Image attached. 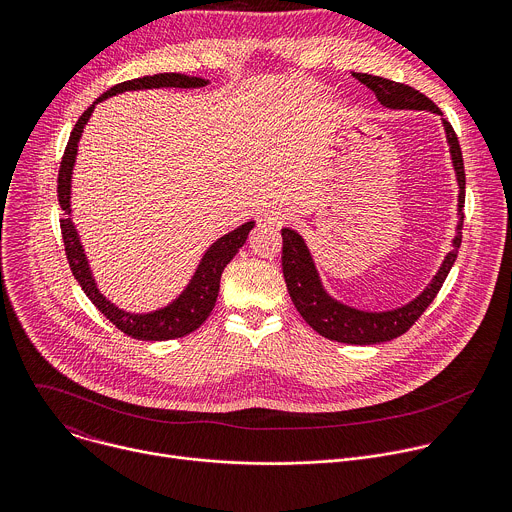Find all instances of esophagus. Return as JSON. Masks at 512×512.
I'll return each instance as SVG.
<instances>
[{
  "label": "esophagus",
  "mask_w": 512,
  "mask_h": 512,
  "mask_svg": "<svg viewBox=\"0 0 512 512\" xmlns=\"http://www.w3.org/2000/svg\"><path fill=\"white\" fill-rule=\"evenodd\" d=\"M263 218L273 227H283V225H287L291 221V212L281 208V206H269V208H265Z\"/></svg>",
  "instance_id": "esophagus-1"
}]
</instances>
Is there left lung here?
Masks as SVG:
<instances>
[{
    "mask_svg": "<svg viewBox=\"0 0 512 512\" xmlns=\"http://www.w3.org/2000/svg\"><path fill=\"white\" fill-rule=\"evenodd\" d=\"M352 77L362 85H367L377 95L379 103L389 109H417V111H431V113L442 115L440 107L409 85L395 83L383 77L362 75V72H354ZM442 121H444V129L450 145L452 164L456 170V180L460 186V194H458L460 218L456 227V237L452 241V251L446 255L442 267L437 269L433 279L427 283V287L413 302L389 312H362L334 300L320 281L318 269L314 265V259L310 255L306 241L296 231L281 229V237H283L281 269H283L289 298L302 314V318L324 338L344 342V344H360V346L393 340L405 334L419 320V316L427 310V306L437 296V291H440V287L444 285L458 257V249L462 245L466 174H464V160H462V150H460L456 131L446 119Z\"/></svg>",
    "mask_w": 512,
    "mask_h": 512,
    "instance_id": "1",
    "label": "left lung"
}]
</instances>
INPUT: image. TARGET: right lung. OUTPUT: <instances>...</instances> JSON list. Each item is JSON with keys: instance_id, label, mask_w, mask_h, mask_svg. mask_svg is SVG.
Returning a JSON list of instances; mask_svg holds the SVG:
<instances>
[{"instance_id": "right-lung-1", "label": "right lung", "mask_w": 512, "mask_h": 512, "mask_svg": "<svg viewBox=\"0 0 512 512\" xmlns=\"http://www.w3.org/2000/svg\"><path fill=\"white\" fill-rule=\"evenodd\" d=\"M206 85H208V81L200 79V77H188V75H180V72H160V75H154V77H141V79L125 81V83L111 87L79 117L75 129H72V133L68 137L66 150H64L62 162H60L58 204L66 214L64 218H60V231H62V241H64V251H66L70 271L81 283L89 300L97 306V310L109 322H113L115 328H119L123 334L137 338V340H172V338H182V336L194 332L196 328H200L216 304L218 287H221V275H223L225 267L245 245L255 223L249 221V223L241 225L239 229L223 235L216 243H212L208 247V251L202 255L186 289L166 308L150 312V314L123 312L115 304H111L99 291L95 277L91 273L85 249L81 245L79 233H77L75 225H72V218H70V182H72V168H75V160H77V152H79V141H81L83 129H85L95 105L117 95V93L139 91V89H160V87L198 89V87H206Z\"/></svg>"}]
</instances>
